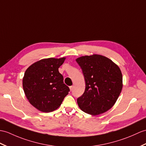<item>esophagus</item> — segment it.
<instances>
[{"label":"esophagus","mask_w":146,"mask_h":146,"mask_svg":"<svg viewBox=\"0 0 146 146\" xmlns=\"http://www.w3.org/2000/svg\"><path fill=\"white\" fill-rule=\"evenodd\" d=\"M70 90H71V91H72V90H73V86H70Z\"/></svg>","instance_id":"34e87169"}]
</instances>
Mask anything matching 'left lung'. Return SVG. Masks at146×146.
Segmentation results:
<instances>
[{
	"label": "left lung",
	"mask_w": 146,
	"mask_h": 146,
	"mask_svg": "<svg viewBox=\"0 0 146 146\" xmlns=\"http://www.w3.org/2000/svg\"><path fill=\"white\" fill-rule=\"evenodd\" d=\"M82 70L86 88L77 99L80 109L91 115L109 110L123 88L121 70L113 61L100 55L83 56L76 60Z\"/></svg>",
	"instance_id": "obj_1"
}]
</instances>
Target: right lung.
<instances>
[{"label": "right lung", "instance_id": "right-lung-1", "mask_svg": "<svg viewBox=\"0 0 146 146\" xmlns=\"http://www.w3.org/2000/svg\"><path fill=\"white\" fill-rule=\"evenodd\" d=\"M65 57L42 59L30 65L23 78V88L30 103L39 111L56 110L68 94L70 88L63 83L59 67Z\"/></svg>", "mask_w": 146, "mask_h": 146}]
</instances>
